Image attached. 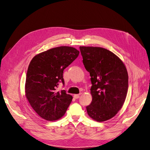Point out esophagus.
<instances>
[{"label":"esophagus","mask_w":150,"mask_h":150,"mask_svg":"<svg viewBox=\"0 0 150 150\" xmlns=\"http://www.w3.org/2000/svg\"><path fill=\"white\" fill-rule=\"evenodd\" d=\"M79 97H80L79 94H75V95L74 96V98L75 99H78Z\"/></svg>","instance_id":"34e87169"}]
</instances>
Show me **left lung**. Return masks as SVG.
<instances>
[{
  "mask_svg": "<svg viewBox=\"0 0 150 150\" xmlns=\"http://www.w3.org/2000/svg\"><path fill=\"white\" fill-rule=\"evenodd\" d=\"M85 69L89 72L91 103L88 114L97 122L111 119L123 106L128 88V75L123 61L99 47H80Z\"/></svg>",
  "mask_w": 150,
  "mask_h": 150,
  "instance_id": "left-lung-1",
  "label": "left lung"
}]
</instances>
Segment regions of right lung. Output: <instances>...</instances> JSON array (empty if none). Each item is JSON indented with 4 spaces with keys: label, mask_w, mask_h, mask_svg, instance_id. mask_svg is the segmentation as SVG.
<instances>
[{
    "label": "right lung",
    "mask_w": 150,
    "mask_h": 150,
    "mask_svg": "<svg viewBox=\"0 0 150 150\" xmlns=\"http://www.w3.org/2000/svg\"><path fill=\"white\" fill-rule=\"evenodd\" d=\"M74 47L61 46L39 53L28 67L25 85V96L34 111L42 119L57 120L64 115L72 100L64 90L57 91L63 84V71L78 56Z\"/></svg>",
    "instance_id": "right-lung-1"
}]
</instances>
